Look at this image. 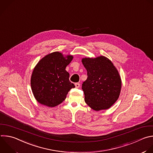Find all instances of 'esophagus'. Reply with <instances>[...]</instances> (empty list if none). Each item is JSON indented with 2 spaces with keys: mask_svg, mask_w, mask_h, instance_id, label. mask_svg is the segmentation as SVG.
<instances>
[{
  "mask_svg": "<svg viewBox=\"0 0 153 153\" xmlns=\"http://www.w3.org/2000/svg\"><path fill=\"white\" fill-rule=\"evenodd\" d=\"M75 86H76V88H79L80 87V83H76L75 84Z\"/></svg>",
  "mask_w": 153,
  "mask_h": 153,
  "instance_id": "34e87169",
  "label": "esophagus"
}]
</instances>
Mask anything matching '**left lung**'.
I'll return each instance as SVG.
<instances>
[{"label": "left lung", "mask_w": 153, "mask_h": 153, "mask_svg": "<svg viewBox=\"0 0 153 153\" xmlns=\"http://www.w3.org/2000/svg\"><path fill=\"white\" fill-rule=\"evenodd\" d=\"M88 78L82 84L85 101L93 110L109 109L119 98L121 79L112 62L104 56L84 58Z\"/></svg>", "instance_id": "1"}]
</instances>
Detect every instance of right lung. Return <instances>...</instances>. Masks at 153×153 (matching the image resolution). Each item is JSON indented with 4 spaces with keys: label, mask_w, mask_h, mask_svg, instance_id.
Wrapping results in <instances>:
<instances>
[{
    "label": "right lung",
    "mask_w": 153,
    "mask_h": 153,
    "mask_svg": "<svg viewBox=\"0 0 153 153\" xmlns=\"http://www.w3.org/2000/svg\"><path fill=\"white\" fill-rule=\"evenodd\" d=\"M73 59V55L64 56L61 52H55L47 55L37 63L31 76L30 85L39 103L50 108L55 107L75 87L70 82V74L65 70Z\"/></svg>",
    "instance_id": "1"
}]
</instances>
